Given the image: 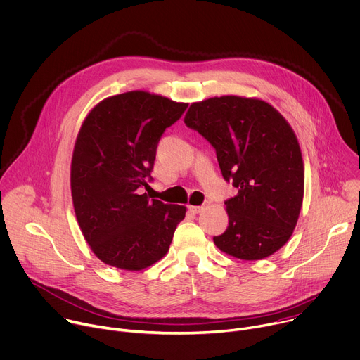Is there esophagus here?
<instances>
[{
	"label": "esophagus",
	"instance_id": "obj_1",
	"mask_svg": "<svg viewBox=\"0 0 360 360\" xmlns=\"http://www.w3.org/2000/svg\"><path fill=\"white\" fill-rule=\"evenodd\" d=\"M188 210H190L193 214H198V212H201V211L204 210V207H202V205H188Z\"/></svg>",
	"mask_w": 360,
	"mask_h": 360
}]
</instances>
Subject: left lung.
I'll list each match as a JSON object with an SVG mask.
<instances>
[{"instance_id":"8db88e82","label":"left lung","mask_w":360,"mask_h":360,"mask_svg":"<svg viewBox=\"0 0 360 360\" xmlns=\"http://www.w3.org/2000/svg\"><path fill=\"white\" fill-rule=\"evenodd\" d=\"M214 148L227 183L229 227L214 237L223 252L255 261L272 255L294 233L304 198V162L297 136L269 103L241 96L193 103L184 117Z\"/></svg>"}]
</instances>
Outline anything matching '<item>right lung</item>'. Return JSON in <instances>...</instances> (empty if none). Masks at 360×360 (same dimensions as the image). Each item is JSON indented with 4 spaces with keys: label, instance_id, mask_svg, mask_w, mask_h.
<instances>
[{
    "label": "right lung",
    "instance_id": "1",
    "mask_svg": "<svg viewBox=\"0 0 360 360\" xmlns=\"http://www.w3.org/2000/svg\"><path fill=\"white\" fill-rule=\"evenodd\" d=\"M187 103L133 91L108 98L86 116L70 165L79 227L108 265L140 271L169 251L186 207L139 194L152 181L158 143Z\"/></svg>",
    "mask_w": 360,
    "mask_h": 360
}]
</instances>
